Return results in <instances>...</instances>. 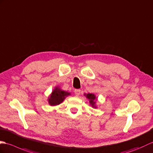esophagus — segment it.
Segmentation results:
<instances>
[{
	"label": "esophagus",
	"mask_w": 153,
	"mask_h": 153,
	"mask_svg": "<svg viewBox=\"0 0 153 153\" xmlns=\"http://www.w3.org/2000/svg\"><path fill=\"white\" fill-rule=\"evenodd\" d=\"M74 94H75L76 96H79L80 94V90H79V89L74 90Z\"/></svg>",
	"instance_id": "34e87169"
}]
</instances>
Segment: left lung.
I'll return each instance as SVG.
<instances>
[{"label": "left lung", "instance_id": "left-lung-1", "mask_svg": "<svg viewBox=\"0 0 153 153\" xmlns=\"http://www.w3.org/2000/svg\"><path fill=\"white\" fill-rule=\"evenodd\" d=\"M84 96H85L86 97L88 98V100H89V103L91 105V107H92L93 108H96L97 106H96V103L97 98H96V96H95V94L88 93L87 94H84Z\"/></svg>", "mask_w": 153, "mask_h": 153}]
</instances>
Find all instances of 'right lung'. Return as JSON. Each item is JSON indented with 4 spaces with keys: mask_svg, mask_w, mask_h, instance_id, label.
<instances>
[{
    "mask_svg": "<svg viewBox=\"0 0 153 153\" xmlns=\"http://www.w3.org/2000/svg\"><path fill=\"white\" fill-rule=\"evenodd\" d=\"M70 95V92L62 90L59 86H56L48 97V103L51 106H56L62 103L66 97Z\"/></svg>",
    "mask_w": 153,
    "mask_h": 153,
    "instance_id": "add662e5",
    "label": "right lung"
}]
</instances>
